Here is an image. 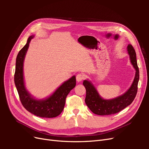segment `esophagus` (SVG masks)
I'll use <instances>...</instances> for the list:
<instances>
[{
  "mask_svg": "<svg viewBox=\"0 0 149 149\" xmlns=\"http://www.w3.org/2000/svg\"><path fill=\"white\" fill-rule=\"evenodd\" d=\"M84 78H85V75L83 73H78L76 76V81H77L78 82L81 81Z\"/></svg>",
  "mask_w": 149,
  "mask_h": 149,
  "instance_id": "esophagus-1",
  "label": "esophagus"
}]
</instances>
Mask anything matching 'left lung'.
Masks as SVG:
<instances>
[{
	"label": "left lung",
	"instance_id": "left-lung-1",
	"mask_svg": "<svg viewBox=\"0 0 149 149\" xmlns=\"http://www.w3.org/2000/svg\"><path fill=\"white\" fill-rule=\"evenodd\" d=\"M127 50L130 62L136 70V75L131 86L124 94L111 100H104L99 94L97 89L91 81L84 80L83 85L86 91L85 102L93 113L100 116L114 114L120 112L132 102L137 93L139 80V70L137 66L136 53L131 45H129Z\"/></svg>",
	"mask_w": 149,
	"mask_h": 149
}]
</instances>
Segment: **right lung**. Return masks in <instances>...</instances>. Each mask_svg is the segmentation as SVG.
Here are the masks:
<instances>
[{"mask_svg":"<svg viewBox=\"0 0 149 149\" xmlns=\"http://www.w3.org/2000/svg\"><path fill=\"white\" fill-rule=\"evenodd\" d=\"M34 35L29 37L25 45L19 52L16 58L14 82L22 105L29 112L40 118H52L59 116L64 109L66 97L76 86L75 76L66 81L50 96L44 100H37L26 89L24 78V61Z\"/></svg>","mask_w":149,"mask_h":149,"instance_id":"right-lung-1","label":"right lung"}]
</instances>
